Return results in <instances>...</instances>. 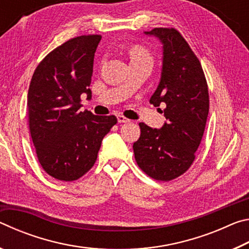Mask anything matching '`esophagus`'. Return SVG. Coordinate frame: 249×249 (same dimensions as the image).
Wrapping results in <instances>:
<instances>
[{
	"label": "esophagus",
	"mask_w": 249,
	"mask_h": 249,
	"mask_svg": "<svg viewBox=\"0 0 249 249\" xmlns=\"http://www.w3.org/2000/svg\"><path fill=\"white\" fill-rule=\"evenodd\" d=\"M117 121H119V123H128L129 122L127 117H125L123 115H117Z\"/></svg>",
	"instance_id": "34e87169"
}]
</instances>
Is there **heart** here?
Returning a JSON list of instances; mask_svg holds the SVG:
<instances>
[{
  "label": "heart",
  "instance_id": "obj_1",
  "mask_svg": "<svg viewBox=\"0 0 249 249\" xmlns=\"http://www.w3.org/2000/svg\"><path fill=\"white\" fill-rule=\"evenodd\" d=\"M129 57L132 62H153V56L149 49L142 45H134L129 49Z\"/></svg>",
  "mask_w": 249,
  "mask_h": 249
}]
</instances>
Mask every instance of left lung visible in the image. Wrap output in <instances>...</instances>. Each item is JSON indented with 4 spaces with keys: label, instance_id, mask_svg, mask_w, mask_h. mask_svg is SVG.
Listing matches in <instances>:
<instances>
[{
    "label": "left lung",
    "instance_id": "8db88e82",
    "mask_svg": "<svg viewBox=\"0 0 249 249\" xmlns=\"http://www.w3.org/2000/svg\"><path fill=\"white\" fill-rule=\"evenodd\" d=\"M162 43L161 78L149 100L166 105L167 123L160 129L140 123L141 136L133 149L138 167L150 178L170 181L195 161L209 114V88L199 59L176 28L146 32Z\"/></svg>",
    "mask_w": 249,
    "mask_h": 249
}]
</instances>
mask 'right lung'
<instances>
[{"instance_id":"obj_1","label":"right lung","mask_w":249,"mask_h":249,"mask_svg":"<svg viewBox=\"0 0 249 249\" xmlns=\"http://www.w3.org/2000/svg\"><path fill=\"white\" fill-rule=\"evenodd\" d=\"M101 35L67 40L39 62L27 94L29 132L43 169L53 178H81L96 161L103 137L117 123L114 115L79 111L89 89Z\"/></svg>"}]
</instances>
